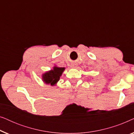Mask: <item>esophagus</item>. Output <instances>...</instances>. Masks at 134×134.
I'll use <instances>...</instances> for the list:
<instances>
[{
    "label": "esophagus",
    "instance_id": "34e87169",
    "mask_svg": "<svg viewBox=\"0 0 134 134\" xmlns=\"http://www.w3.org/2000/svg\"><path fill=\"white\" fill-rule=\"evenodd\" d=\"M71 67H72V68H76V65H75L74 64H72V65H71Z\"/></svg>",
    "mask_w": 134,
    "mask_h": 134
}]
</instances>
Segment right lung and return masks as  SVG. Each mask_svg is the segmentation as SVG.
Returning <instances> with one entry per match:
<instances>
[{"mask_svg": "<svg viewBox=\"0 0 134 134\" xmlns=\"http://www.w3.org/2000/svg\"><path fill=\"white\" fill-rule=\"evenodd\" d=\"M65 70V68H60L56 66L53 68V69L44 73L42 76V79L46 84H51L53 86L57 83L60 79V77Z\"/></svg>", "mask_w": 134, "mask_h": 134, "instance_id": "right-lung-1", "label": "right lung"}]
</instances>
